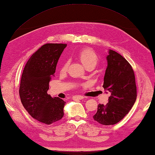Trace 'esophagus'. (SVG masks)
Listing matches in <instances>:
<instances>
[{
  "mask_svg": "<svg viewBox=\"0 0 155 155\" xmlns=\"http://www.w3.org/2000/svg\"><path fill=\"white\" fill-rule=\"evenodd\" d=\"M84 97L83 96H81V95H76L72 97V99L73 100H82L83 99Z\"/></svg>",
  "mask_w": 155,
  "mask_h": 155,
  "instance_id": "1",
  "label": "esophagus"
}]
</instances>
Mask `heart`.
<instances>
[{"label":"heart","mask_w":155,"mask_h":155,"mask_svg":"<svg viewBox=\"0 0 155 155\" xmlns=\"http://www.w3.org/2000/svg\"><path fill=\"white\" fill-rule=\"evenodd\" d=\"M77 57L86 68L89 67L94 68L98 64V57L97 54L91 48L82 49L81 51L78 52ZM68 67V62L65 61L62 65L61 71L62 72H66Z\"/></svg>","instance_id":"b5f03b06"}]
</instances>
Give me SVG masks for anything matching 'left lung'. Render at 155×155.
Wrapping results in <instances>:
<instances>
[{
    "mask_svg": "<svg viewBox=\"0 0 155 155\" xmlns=\"http://www.w3.org/2000/svg\"><path fill=\"white\" fill-rule=\"evenodd\" d=\"M107 61L103 87L110 97L106 105H98L93 118L101 124L113 125L123 119L133 107L137 87L133 69L123 56L108 50Z\"/></svg>",
    "mask_w": 155,
    "mask_h": 155,
    "instance_id": "1",
    "label": "left lung"
}]
</instances>
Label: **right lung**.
<instances>
[{
	"mask_svg": "<svg viewBox=\"0 0 155 155\" xmlns=\"http://www.w3.org/2000/svg\"><path fill=\"white\" fill-rule=\"evenodd\" d=\"M67 45L48 43L28 59L22 74L19 94L23 107L32 117L46 124L64 116L65 102L48 94V84L53 77L59 58Z\"/></svg>",
	"mask_w": 155,
	"mask_h": 155,
	"instance_id": "1",
	"label": "right lung"
}]
</instances>
